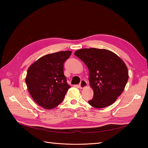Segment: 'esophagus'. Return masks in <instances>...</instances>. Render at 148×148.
<instances>
[{
	"mask_svg": "<svg viewBox=\"0 0 148 148\" xmlns=\"http://www.w3.org/2000/svg\"><path fill=\"white\" fill-rule=\"evenodd\" d=\"M87 85H88V84H87L86 81L85 80L82 79L80 83L79 84V88L83 89V88H86L87 86Z\"/></svg>",
	"mask_w": 148,
	"mask_h": 148,
	"instance_id": "obj_1",
	"label": "esophagus"
}]
</instances>
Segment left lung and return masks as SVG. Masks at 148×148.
I'll return each mask as SVG.
<instances>
[{"mask_svg": "<svg viewBox=\"0 0 148 148\" xmlns=\"http://www.w3.org/2000/svg\"><path fill=\"white\" fill-rule=\"evenodd\" d=\"M74 55L88 68L90 85L93 97L89 104L95 108L111 106L123 92L128 79V72L125 62L109 50L84 48Z\"/></svg>", "mask_w": 148, "mask_h": 148, "instance_id": "left-lung-1", "label": "left lung"}]
</instances>
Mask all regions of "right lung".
I'll use <instances>...</instances> for the list:
<instances>
[{"label": "right lung", "mask_w": 148, "mask_h": 148, "mask_svg": "<svg viewBox=\"0 0 148 148\" xmlns=\"http://www.w3.org/2000/svg\"><path fill=\"white\" fill-rule=\"evenodd\" d=\"M71 53L65 51L48 54L28 69L25 78L28 90L34 101L43 108H55L71 88L64 76V64Z\"/></svg>", "instance_id": "add662e5"}]
</instances>
